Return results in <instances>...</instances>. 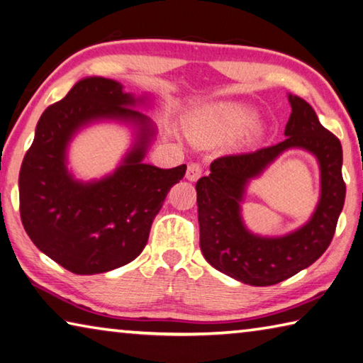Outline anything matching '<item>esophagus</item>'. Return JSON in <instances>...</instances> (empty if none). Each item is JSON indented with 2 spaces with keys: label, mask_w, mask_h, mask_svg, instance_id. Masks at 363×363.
Masks as SVG:
<instances>
[{
  "label": "esophagus",
  "mask_w": 363,
  "mask_h": 363,
  "mask_svg": "<svg viewBox=\"0 0 363 363\" xmlns=\"http://www.w3.org/2000/svg\"><path fill=\"white\" fill-rule=\"evenodd\" d=\"M201 173H203V169H201V164H200V163H190V164H189V168H187L186 177H187L189 181L195 182V181H199V179H200Z\"/></svg>",
  "instance_id": "esophagus-1"
}]
</instances>
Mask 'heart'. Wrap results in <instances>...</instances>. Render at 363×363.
Segmentation results:
<instances>
[{
  "mask_svg": "<svg viewBox=\"0 0 363 363\" xmlns=\"http://www.w3.org/2000/svg\"><path fill=\"white\" fill-rule=\"evenodd\" d=\"M255 118V111L246 104L238 101H216L192 111L187 117V135L190 140L213 146L217 143H223L241 133L252 125ZM259 135V128H252L249 133V140Z\"/></svg>",
  "mask_w": 363,
  "mask_h": 363,
  "instance_id": "obj_1",
  "label": "heart"
}]
</instances>
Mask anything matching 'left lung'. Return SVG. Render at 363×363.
Listing matches in <instances>:
<instances>
[{"instance_id":"8db88e82","label":"left lung","mask_w":363,"mask_h":363,"mask_svg":"<svg viewBox=\"0 0 363 363\" xmlns=\"http://www.w3.org/2000/svg\"><path fill=\"white\" fill-rule=\"evenodd\" d=\"M292 113L286 140L250 154L227 155L211 163L209 176L196 182L200 247L220 273L249 286H273L296 274L325 252L346 196L342 149L303 98L289 94ZM289 148L313 153L321 169V196L310 220L282 237H260L242 222L240 204L248 182Z\"/></svg>"}]
</instances>
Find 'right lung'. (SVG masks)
<instances>
[{"mask_svg": "<svg viewBox=\"0 0 363 363\" xmlns=\"http://www.w3.org/2000/svg\"><path fill=\"white\" fill-rule=\"evenodd\" d=\"M136 98L106 77H84L44 111L18 174L21 217L35 246L76 274L106 273L135 260L169 189L187 167L144 163L157 135ZM113 120L131 124L135 141L121 164L101 180L84 183L67 169V146L79 129Z\"/></svg>", "mask_w": 363, "mask_h": 363, "instance_id": "obj_1", "label": "right lung"}]
</instances>
